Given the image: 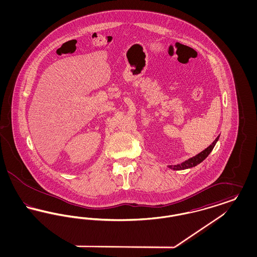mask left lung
Returning a JSON list of instances; mask_svg holds the SVG:
<instances>
[{
	"label": "left lung",
	"mask_w": 257,
	"mask_h": 257,
	"mask_svg": "<svg viewBox=\"0 0 257 257\" xmlns=\"http://www.w3.org/2000/svg\"><path fill=\"white\" fill-rule=\"evenodd\" d=\"M219 139H220V136H218L217 139L206 149H204L200 153L196 154V156L191 157V158L184 161L181 164L168 165V168L171 169V170H173V171H183V170H187V169H191V168L196 167L198 164H200L202 161H204V160L207 158L208 155L211 153V151L213 150V148L216 146V144L219 141Z\"/></svg>",
	"instance_id": "8db88e82"
}]
</instances>
